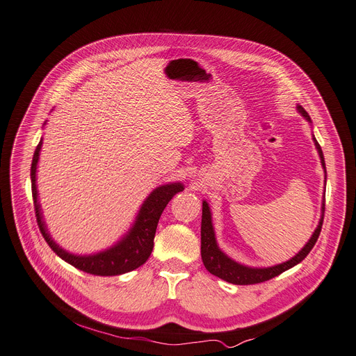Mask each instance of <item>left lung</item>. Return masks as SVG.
Instances as JSON below:
<instances>
[{"label":"left lung","instance_id":"obj_1","mask_svg":"<svg viewBox=\"0 0 356 356\" xmlns=\"http://www.w3.org/2000/svg\"><path fill=\"white\" fill-rule=\"evenodd\" d=\"M297 111L308 123H312V119L304 111V107L297 106ZM313 141H314L316 149L318 152V157H320V161H321V165L324 170V179H326V164H324L323 151H321L317 140L314 138V135H313ZM323 216H324V200L321 204V216H320L317 228L314 229V233L310 237V240L305 243V245L296 256L284 261V264L275 265V266L253 268V266H245V265L238 264V261L231 259L220 249V245H218V243H216V237H215V229H213V224H212V212H211L209 204L207 202V200H202V224H200V254H202V261L209 273L221 277V280H224L229 284L252 285V284H260V282L269 281V280H272V277L281 275L282 272L298 265L300 261H302L307 257V254L312 252V249L314 247V244L320 236L321 225H323Z\"/></svg>","mask_w":356,"mask_h":356}]
</instances>
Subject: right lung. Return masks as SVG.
I'll return each mask as SVG.
<instances>
[{
	"label": "right lung",
	"instance_id": "add662e5",
	"mask_svg": "<svg viewBox=\"0 0 356 356\" xmlns=\"http://www.w3.org/2000/svg\"><path fill=\"white\" fill-rule=\"evenodd\" d=\"M43 125H46V122ZM42 144H43V138H40V143L38 144L36 151L33 154L32 168H30V179H32V195H33L38 225L40 228L43 238L49 244L51 249L60 259L65 260L67 264L72 265L74 268L91 275H97V276H116V275L131 272L144 265L152 252L154 236H156V229L159 225L160 216L164 208L167 207V204L172 200V197L184 189L183 183L180 181L165 183L154 189L143 202L131 228L113 245L107 247V249L97 253L74 254L63 249V247H60L51 237V233L48 231V227H46V222L43 220V212L39 204V193H38V184H36L38 161L40 156Z\"/></svg>",
	"mask_w": 356,
	"mask_h": 356
}]
</instances>
